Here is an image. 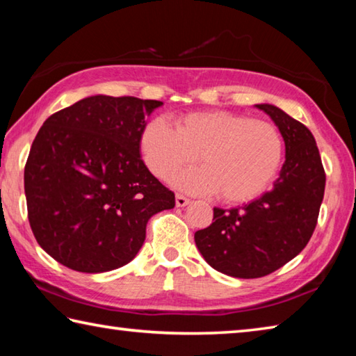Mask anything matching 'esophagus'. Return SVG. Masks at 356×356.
<instances>
[{"mask_svg":"<svg viewBox=\"0 0 356 356\" xmlns=\"http://www.w3.org/2000/svg\"><path fill=\"white\" fill-rule=\"evenodd\" d=\"M188 204H190L188 197H185L184 195H180V193H177V195H176V206L177 207H185V206H188Z\"/></svg>","mask_w":356,"mask_h":356,"instance_id":"1","label":"esophagus"}]
</instances>
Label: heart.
<instances>
[{
  "mask_svg": "<svg viewBox=\"0 0 356 356\" xmlns=\"http://www.w3.org/2000/svg\"><path fill=\"white\" fill-rule=\"evenodd\" d=\"M141 155L149 171L161 180L195 163L202 168L174 179L191 193H216L221 201L240 204L256 200L272 185L284 159V138L275 124L232 111H197L163 119L144 127Z\"/></svg>",
  "mask_w": 356,
  "mask_h": 356,
  "instance_id": "heart-1",
  "label": "heart"
}]
</instances>
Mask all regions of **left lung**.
Here are the masks:
<instances>
[{"label": "left lung", "mask_w": 356, "mask_h": 356, "mask_svg": "<svg viewBox=\"0 0 356 356\" xmlns=\"http://www.w3.org/2000/svg\"><path fill=\"white\" fill-rule=\"evenodd\" d=\"M278 125L286 161L273 190L236 209H213V221L195 234L210 267L234 278H261L308 245L325 191V170L309 129L280 108L256 105Z\"/></svg>", "instance_id": "obj_1"}]
</instances>
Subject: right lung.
I'll return each mask as SVG.
<instances>
[{"instance_id": "1", "label": "right lung", "mask_w": 356, "mask_h": 356, "mask_svg": "<svg viewBox=\"0 0 356 356\" xmlns=\"http://www.w3.org/2000/svg\"><path fill=\"white\" fill-rule=\"evenodd\" d=\"M163 104L92 95L51 114L25 165L29 226L55 261L83 273L119 268L149 218L176 206L140 155L146 118Z\"/></svg>"}]
</instances>
